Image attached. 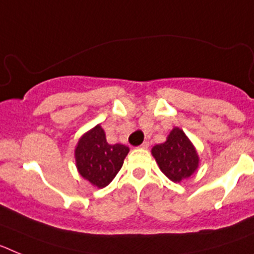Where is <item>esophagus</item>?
Masks as SVG:
<instances>
[{"instance_id":"obj_1","label":"esophagus","mask_w":254,"mask_h":254,"mask_svg":"<svg viewBox=\"0 0 254 254\" xmlns=\"http://www.w3.org/2000/svg\"><path fill=\"white\" fill-rule=\"evenodd\" d=\"M150 146V143L149 142H147V141H145V142H143V143H141V149H147V147H149Z\"/></svg>"}]
</instances>
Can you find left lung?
<instances>
[{
	"instance_id": "obj_1",
	"label": "left lung",
	"mask_w": 254,
	"mask_h": 254,
	"mask_svg": "<svg viewBox=\"0 0 254 254\" xmlns=\"http://www.w3.org/2000/svg\"><path fill=\"white\" fill-rule=\"evenodd\" d=\"M161 172L173 182H181L196 172L198 156L182 129L174 128L164 143L156 145L151 150Z\"/></svg>"
}]
</instances>
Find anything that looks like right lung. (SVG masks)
Wrapping results in <instances>:
<instances>
[{
    "instance_id": "right-lung-1",
    "label": "right lung",
    "mask_w": 254,
    "mask_h": 254,
    "mask_svg": "<svg viewBox=\"0 0 254 254\" xmlns=\"http://www.w3.org/2000/svg\"><path fill=\"white\" fill-rule=\"evenodd\" d=\"M129 149L125 145L107 142L105 132L100 126L85 133L76 147V165L85 179L103 188L113 181L122 168Z\"/></svg>"
}]
</instances>
